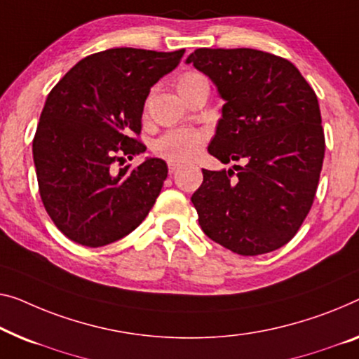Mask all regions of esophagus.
Wrapping results in <instances>:
<instances>
[{"instance_id":"1","label":"esophagus","mask_w":359,"mask_h":359,"mask_svg":"<svg viewBox=\"0 0 359 359\" xmlns=\"http://www.w3.org/2000/svg\"><path fill=\"white\" fill-rule=\"evenodd\" d=\"M169 172L170 174H174L175 172V170H177V169H180V164L179 163H172V161H169Z\"/></svg>"}]
</instances>
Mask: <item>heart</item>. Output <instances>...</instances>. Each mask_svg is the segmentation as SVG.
I'll return each instance as SVG.
<instances>
[{"label":"heart","instance_id":"heart-1","mask_svg":"<svg viewBox=\"0 0 359 359\" xmlns=\"http://www.w3.org/2000/svg\"><path fill=\"white\" fill-rule=\"evenodd\" d=\"M196 83H208V79L200 72H185L177 79L179 93L194 87ZM206 143V133L201 130H172L164 133L154 143V151L172 163H184L198 156Z\"/></svg>","mask_w":359,"mask_h":359}]
</instances>
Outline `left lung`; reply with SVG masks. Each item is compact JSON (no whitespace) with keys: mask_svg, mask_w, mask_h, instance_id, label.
<instances>
[{"mask_svg":"<svg viewBox=\"0 0 359 359\" xmlns=\"http://www.w3.org/2000/svg\"><path fill=\"white\" fill-rule=\"evenodd\" d=\"M217 87L222 117L208 151L237 170L203 169L191 203L208 237L243 256L290 242L316 196L324 159L318 96L290 61L251 48L187 57Z\"/></svg>","mask_w":359,"mask_h":359,"instance_id":"1","label":"left lung"}]
</instances>
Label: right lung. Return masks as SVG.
<instances>
[{"label": "right lung", "mask_w": 359, "mask_h": 359, "mask_svg": "<svg viewBox=\"0 0 359 359\" xmlns=\"http://www.w3.org/2000/svg\"><path fill=\"white\" fill-rule=\"evenodd\" d=\"M185 50L112 48L79 61L48 95L34 138L43 206L55 226L83 247L130 233L148 216L168 164L147 158L135 169L112 164L145 153L142 114L149 90Z\"/></svg>", "instance_id": "add662e5"}]
</instances>
